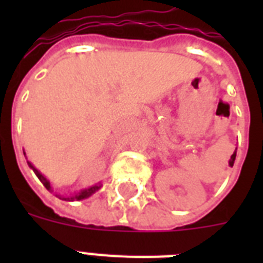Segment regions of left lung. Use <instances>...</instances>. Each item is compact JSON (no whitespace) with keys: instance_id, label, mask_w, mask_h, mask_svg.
<instances>
[{"instance_id":"1","label":"left lung","mask_w":263,"mask_h":263,"mask_svg":"<svg viewBox=\"0 0 263 263\" xmlns=\"http://www.w3.org/2000/svg\"><path fill=\"white\" fill-rule=\"evenodd\" d=\"M235 158H236V152L233 153L232 157H231V160H229V165H231V166H233V162H235Z\"/></svg>"}]
</instances>
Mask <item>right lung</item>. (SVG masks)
I'll use <instances>...</instances> for the list:
<instances>
[{
    "label": "right lung",
    "mask_w": 263,
    "mask_h": 263,
    "mask_svg": "<svg viewBox=\"0 0 263 263\" xmlns=\"http://www.w3.org/2000/svg\"><path fill=\"white\" fill-rule=\"evenodd\" d=\"M24 156H26V154H24ZM28 165H30V168H32V171H34V172H35V175L38 176V179L41 180V181H42L43 185H45V187H46L47 190H50V188H51L50 187V183L47 181L46 177H43V175H41V173H39L38 171H36V169H35L34 166H32V165L30 164V162H28ZM99 187H101V185H94V187L87 188V190H84V191L79 192V194H76L75 196H69V198H60L59 195H57V196H59L60 199H64V200H75V199L82 200V199H84V198H87V196L92 195V194H94V192L97 191V190H99Z\"/></svg>",
    "instance_id": "add662e5"
}]
</instances>
